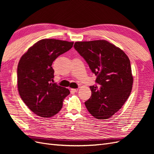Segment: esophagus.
Returning <instances> with one entry per match:
<instances>
[{"label": "esophagus", "instance_id": "obj_1", "mask_svg": "<svg viewBox=\"0 0 154 154\" xmlns=\"http://www.w3.org/2000/svg\"><path fill=\"white\" fill-rule=\"evenodd\" d=\"M78 91V88H71V92H77Z\"/></svg>", "mask_w": 154, "mask_h": 154}]
</instances>
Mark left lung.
Returning <instances> with one entry per match:
<instances>
[{
    "label": "left lung",
    "instance_id": "obj_1",
    "mask_svg": "<svg viewBox=\"0 0 154 154\" xmlns=\"http://www.w3.org/2000/svg\"><path fill=\"white\" fill-rule=\"evenodd\" d=\"M74 48L96 76L91 97L85 102L94 118H110L122 108L132 88L130 62L124 51L105 40L76 42Z\"/></svg>",
    "mask_w": 154,
    "mask_h": 154
}]
</instances>
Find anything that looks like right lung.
Here are the masks:
<instances>
[{"label": "right lung", "instance_id": "obj_1", "mask_svg": "<svg viewBox=\"0 0 154 154\" xmlns=\"http://www.w3.org/2000/svg\"><path fill=\"white\" fill-rule=\"evenodd\" d=\"M74 42L56 39L37 42L23 54L17 68L18 90L24 103L42 118H51L61 110L68 88L52 83L54 60L67 52Z\"/></svg>", "mask_w": 154, "mask_h": 154}]
</instances>
